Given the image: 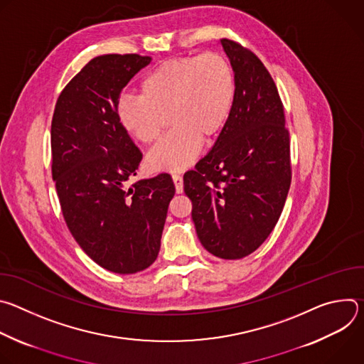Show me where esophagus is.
<instances>
[{
  "instance_id": "obj_1",
  "label": "esophagus",
  "mask_w": 364,
  "mask_h": 364,
  "mask_svg": "<svg viewBox=\"0 0 364 364\" xmlns=\"http://www.w3.org/2000/svg\"><path fill=\"white\" fill-rule=\"evenodd\" d=\"M173 181L177 193H183V177L180 174H173Z\"/></svg>"
}]
</instances>
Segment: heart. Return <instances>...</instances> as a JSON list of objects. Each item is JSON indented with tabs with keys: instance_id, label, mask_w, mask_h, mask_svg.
I'll return each mask as SVG.
<instances>
[{
	"instance_id": "b5f03b06",
	"label": "heart",
	"mask_w": 364,
	"mask_h": 364,
	"mask_svg": "<svg viewBox=\"0 0 364 364\" xmlns=\"http://www.w3.org/2000/svg\"><path fill=\"white\" fill-rule=\"evenodd\" d=\"M139 97L122 96L117 105L121 128L135 141H157L168 117L173 131L155 145L146 163L152 170L180 171L200 154L201 141L226 127L236 100V75L218 51L174 58L148 72Z\"/></svg>"
}]
</instances>
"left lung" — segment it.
Wrapping results in <instances>:
<instances>
[{"label": "left lung", "mask_w": 364, "mask_h": 364, "mask_svg": "<svg viewBox=\"0 0 364 364\" xmlns=\"http://www.w3.org/2000/svg\"><path fill=\"white\" fill-rule=\"evenodd\" d=\"M236 75L232 115L210 152L184 174L201 245L222 259L261 246L279 220L291 186L289 132L277 85L242 44L220 40Z\"/></svg>", "instance_id": "8db88e82"}]
</instances>
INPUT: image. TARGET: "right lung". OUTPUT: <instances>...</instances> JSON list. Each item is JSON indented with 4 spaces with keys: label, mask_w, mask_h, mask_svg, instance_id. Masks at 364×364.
<instances>
[{
    "label": "right lung",
    "mask_w": 364,
    "mask_h": 364,
    "mask_svg": "<svg viewBox=\"0 0 364 364\" xmlns=\"http://www.w3.org/2000/svg\"><path fill=\"white\" fill-rule=\"evenodd\" d=\"M151 58L103 55L62 90L51 119V176L65 222L93 261L115 274L154 264L176 187L170 174L139 180L142 152L121 128L122 89Z\"/></svg>",
    "instance_id": "1"
}]
</instances>
